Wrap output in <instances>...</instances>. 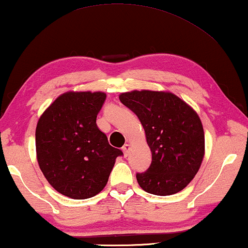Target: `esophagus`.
I'll return each mask as SVG.
<instances>
[{"label": "esophagus", "mask_w": 248, "mask_h": 248, "mask_svg": "<svg viewBox=\"0 0 248 248\" xmlns=\"http://www.w3.org/2000/svg\"><path fill=\"white\" fill-rule=\"evenodd\" d=\"M129 151H130V145H129V144H124V147H123V152H124V156H127V155H128Z\"/></svg>", "instance_id": "34e87169"}]
</instances>
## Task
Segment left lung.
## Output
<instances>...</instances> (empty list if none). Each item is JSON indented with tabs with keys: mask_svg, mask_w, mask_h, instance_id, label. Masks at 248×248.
Returning a JSON list of instances; mask_svg holds the SVG:
<instances>
[{
	"mask_svg": "<svg viewBox=\"0 0 248 248\" xmlns=\"http://www.w3.org/2000/svg\"><path fill=\"white\" fill-rule=\"evenodd\" d=\"M119 99L138 117L152 152L146 172L136 174L138 184L155 195L180 192L193 180L204 155V132L197 112L169 92L132 91Z\"/></svg>",
	"mask_w": 248,
	"mask_h": 248,
	"instance_id": "8db88e82",
	"label": "left lung"
}]
</instances>
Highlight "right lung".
<instances>
[{"label": "right lung", "instance_id": "1", "mask_svg": "<svg viewBox=\"0 0 248 248\" xmlns=\"http://www.w3.org/2000/svg\"><path fill=\"white\" fill-rule=\"evenodd\" d=\"M106 93L67 92L40 117L36 128L37 159L56 191L82 200L103 190L120 149L97 128Z\"/></svg>", "mask_w": 248, "mask_h": 248}]
</instances>
